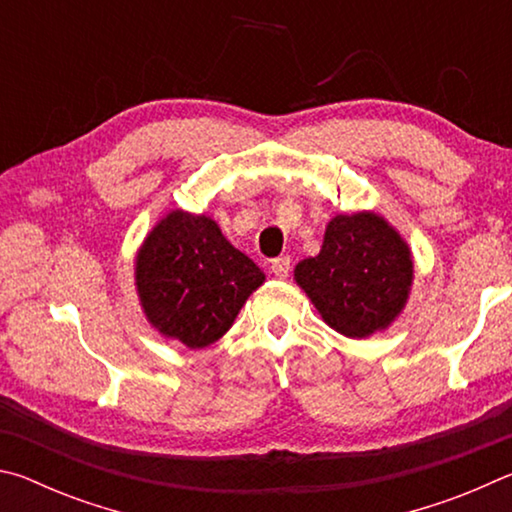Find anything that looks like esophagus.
I'll list each match as a JSON object with an SVG mask.
<instances>
[{"label": "esophagus", "mask_w": 512, "mask_h": 512, "mask_svg": "<svg viewBox=\"0 0 512 512\" xmlns=\"http://www.w3.org/2000/svg\"><path fill=\"white\" fill-rule=\"evenodd\" d=\"M271 273L277 277V280H287L289 273H291V259L287 255L273 259Z\"/></svg>", "instance_id": "obj_1"}]
</instances>
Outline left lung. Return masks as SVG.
Wrapping results in <instances>:
<instances>
[{"mask_svg": "<svg viewBox=\"0 0 512 512\" xmlns=\"http://www.w3.org/2000/svg\"><path fill=\"white\" fill-rule=\"evenodd\" d=\"M411 280L409 248L381 216L366 212L329 221L320 253L296 266V282L325 323L350 339L391 325Z\"/></svg>", "mask_w": 512, "mask_h": 512, "instance_id": "1", "label": "left lung"}]
</instances>
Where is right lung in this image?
<instances>
[{
  "instance_id": "1",
  "label": "right lung",
  "mask_w": 512,
  "mask_h": 512,
  "mask_svg": "<svg viewBox=\"0 0 512 512\" xmlns=\"http://www.w3.org/2000/svg\"><path fill=\"white\" fill-rule=\"evenodd\" d=\"M137 291L160 334L205 348L228 332L264 273L207 216L171 212L137 255Z\"/></svg>"
}]
</instances>
